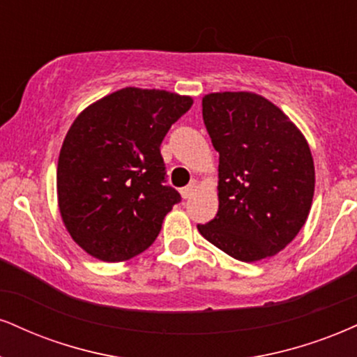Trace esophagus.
<instances>
[{
	"instance_id": "obj_1",
	"label": "esophagus",
	"mask_w": 357,
	"mask_h": 357,
	"mask_svg": "<svg viewBox=\"0 0 357 357\" xmlns=\"http://www.w3.org/2000/svg\"><path fill=\"white\" fill-rule=\"evenodd\" d=\"M196 188H197V184H196V181H192L191 184H188L186 188H183L181 191V196H183V199H188V197H191L192 196V192L196 191Z\"/></svg>"
}]
</instances>
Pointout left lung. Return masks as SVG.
Instances as JSON below:
<instances>
[{"label":"left lung","mask_w":357,"mask_h":357,"mask_svg":"<svg viewBox=\"0 0 357 357\" xmlns=\"http://www.w3.org/2000/svg\"><path fill=\"white\" fill-rule=\"evenodd\" d=\"M203 119L220 153V208L197 231L244 263L278 255L311 211L316 173L307 139L284 111L251 91L204 94Z\"/></svg>","instance_id":"8db88e82"}]
</instances>
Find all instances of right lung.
<instances>
[{"instance_id": "add662e5", "label": "right lung", "mask_w": 357, "mask_h": 357, "mask_svg": "<svg viewBox=\"0 0 357 357\" xmlns=\"http://www.w3.org/2000/svg\"><path fill=\"white\" fill-rule=\"evenodd\" d=\"M191 106V96L128 86L76 116L59 151L56 192L64 227L89 256L121 263L158 238L181 201L162 184L160 146Z\"/></svg>"}]
</instances>
